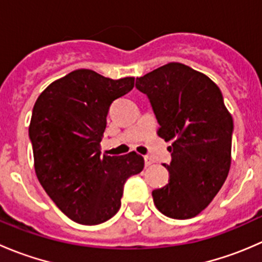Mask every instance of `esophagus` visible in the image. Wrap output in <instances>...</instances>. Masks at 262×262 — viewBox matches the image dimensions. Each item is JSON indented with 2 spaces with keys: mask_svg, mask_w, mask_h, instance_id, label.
Returning a JSON list of instances; mask_svg holds the SVG:
<instances>
[{
  "mask_svg": "<svg viewBox=\"0 0 262 262\" xmlns=\"http://www.w3.org/2000/svg\"><path fill=\"white\" fill-rule=\"evenodd\" d=\"M144 163H146V166H150L152 163H155V161H153V158L149 157V156H144Z\"/></svg>",
  "mask_w": 262,
  "mask_h": 262,
  "instance_id": "esophagus-1",
  "label": "esophagus"
}]
</instances>
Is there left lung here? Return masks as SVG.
<instances>
[{
    "label": "left lung",
    "instance_id": "left-lung-1",
    "mask_svg": "<svg viewBox=\"0 0 262 262\" xmlns=\"http://www.w3.org/2000/svg\"><path fill=\"white\" fill-rule=\"evenodd\" d=\"M136 87L147 95L160 129L172 144L168 184L152 191L161 213L189 219L209 205L231 167L233 119L214 82L182 64L168 63L143 77Z\"/></svg>",
    "mask_w": 262,
    "mask_h": 262
}]
</instances>
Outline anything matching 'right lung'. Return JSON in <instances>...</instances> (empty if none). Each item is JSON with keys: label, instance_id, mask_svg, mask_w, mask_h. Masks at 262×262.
<instances>
[{"label": "right lung", "instance_id": "obj_1", "mask_svg": "<svg viewBox=\"0 0 262 262\" xmlns=\"http://www.w3.org/2000/svg\"><path fill=\"white\" fill-rule=\"evenodd\" d=\"M133 87L134 77L112 80L77 70L50 83L34 105L29 138L38 180L55 205L80 224L95 226L114 216L125 181L144 167L136 152H100L110 105Z\"/></svg>", "mask_w": 262, "mask_h": 262}]
</instances>
